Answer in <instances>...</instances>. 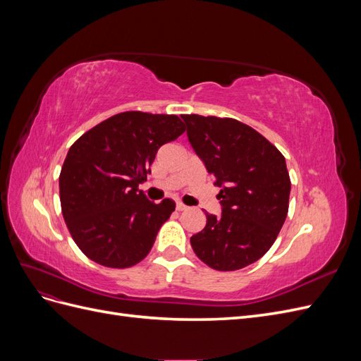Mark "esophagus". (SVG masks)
I'll return each instance as SVG.
<instances>
[{"instance_id":"1","label":"esophagus","mask_w":361,"mask_h":361,"mask_svg":"<svg viewBox=\"0 0 361 361\" xmlns=\"http://www.w3.org/2000/svg\"><path fill=\"white\" fill-rule=\"evenodd\" d=\"M176 209H178V211H185V209H187V206H185V204L180 203V202H178V203H176Z\"/></svg>"}]
</instances>
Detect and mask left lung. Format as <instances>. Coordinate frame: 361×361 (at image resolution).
<instances>
[{"label":"left lung","instance_id":"obj_1","mask_svg":"<svg viewBox=\"0 0 361 361\" xmlns=\"http://www.w3.org/2000/svg\"><path fill=\"white\" fill-rule=\"evenodd\" d=\"M187 135L220 187L221 215L206 212L191 236L197 257L216 271L255 264L274 244L289 209L285 157L257 130L235 118L183 114Z\"/></svg>","mask_w":361,"mask_h":361}]
</instances>
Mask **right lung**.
<instances>
[{
	"label": "right lung",
	"mask_w": 361,
	"mask_h": 361,
	"mask_svg": "<svg viewBox=\"0 0 361 361\" xmlns=\"http://www.w3.org/2000/svg\"><path fill=\"white\" fill-rule=\"evenodd\" d=\"M185 133L178 116L126 111L104 120L71 146L60 173V202L75 244L93 262L129 268L143 260L173 200L138 190L158 149Z\"/></svg>",
	"instance_id": "right-lung-1"
}]
</instances>
